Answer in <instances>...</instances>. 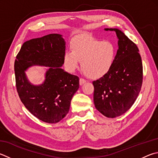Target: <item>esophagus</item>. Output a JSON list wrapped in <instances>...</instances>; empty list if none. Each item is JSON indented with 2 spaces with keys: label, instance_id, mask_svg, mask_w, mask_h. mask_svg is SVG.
<instances>
[{
  "label": "esophagus",
  "instance_id": "obj_1",
  "mask_svg": "<svg viewBox=\"0 0 158 158\" xmlns=\"http://www.w3.org/2000/svg\"><path fill=\"white\" fill-rule=\"evenodd\" d=\"M85 81H85V80L84 79H83V78H80V79H79V84L81 85L84 84V83H85Z\"/></svg>",
  "mask_w": 158,
  "mask_h": 158
}]
</instances>
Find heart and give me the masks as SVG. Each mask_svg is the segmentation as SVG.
Here are the masks:
<instances>
[{"label":"heart","mask_w":158,"mask_h":158,"mask_svg":"<svg viewBox=\"0 0 158 158\" xmlns=\"http://www.w3.org/2000/svg\"><path fill=\"white\" fill-rule=\"evenodd\" d=\"M72 51H65L64 56L66 70L73 72L81 62V68L87 76L98 79L108 74L116 59V47L110 41L92 38H77L71 44Z\"/></svg>","instance_id":"b5f03b06"}]
</instances>
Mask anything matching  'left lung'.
I'll use <instances>...</instances> for the list:
<instances>
[{"instance_id": "left-lung-1", "label": "left lung", "mask_w": 158, "mask_h": 158, "mask_svg": "<svg viewBox=\"0 0 158 158\" xmlns=\"http://www.w3.org/2000/svg\"><path fill=\"white\" fill-rule=\"evenodd\" d=\"M118 50L112 69L108 74L93 82L94 106L109 118L122 115L135 102L142 85L143 67L136 44L117 28Z\"/></svg>"}]
</instances>
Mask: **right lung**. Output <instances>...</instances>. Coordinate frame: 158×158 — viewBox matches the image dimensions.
Masks as SVG:
<instances>
[{"mask_svg": "<svg viewBox=\"0 0 158 158\" xmlns=\"http://www.w3.org/2000/svg\"><path fill=\"white\" fill-rule=\"evenodd\" d=\"M65 42L62 35L50 34L23 44L14 63L16 86L21 101L41 121L54 124L68 114L70 102L79 88V79L61 68ZM33 65L49 67L42 85H33L25 71Z\"/></svg>", "mask_w": 158, "mask_h": 158, "instance_id": "add662e5", "label": "right lung"}]
</instances>
